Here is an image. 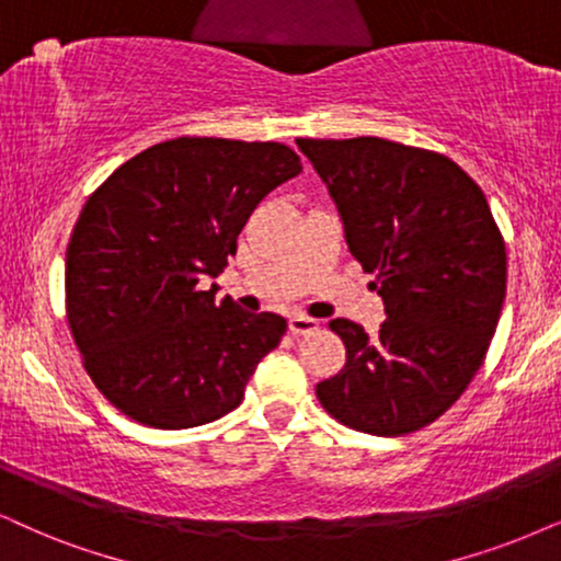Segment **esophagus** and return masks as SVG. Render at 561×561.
<instances>
[{
  "label": "esophagus",
  "mask_w": 561,
  "mask_h": 561,
  "mask_svg": "<svg viewBox=\"0 0 561 561\" xmlns=\"http://www.w3.org/2000/svg\"><path fill=\"white\" fill-rule=\"evenodd\" d=\"M289 331L297 333V336H305V333L318 331V321H316V318H310V316L293 313V316H289Z\"/></svg>",
  "instance_id": "34e87169"
}]
</instances>
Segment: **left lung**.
<instances>
[{
	"label": "left lung",
	"mask_w": 561,
	"mask_h": 561,
	"mask_svg": "<svg viewBox=\"0 0 561 561\" xmlns=\"http://www.w3.org/2000/svg\"><path fill=\"white\" fill-rule=\"evenodd\" d=\"M386 302L378 333L336 318L346 365L318 382L346 427L399 437L443 416L484 365L507 289L505 238L479 183L445 154L380 137L297 139Z\"/></svg>",
	"instance_id": "obj_1"
}]
</instances>
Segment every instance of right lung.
Listing matches in <instances>:
<instances>
[{
    "label": "right lung",
    "instance_id": "add662e5",
    "mask_svg": "<svg viewBox=\"0 0 561 561\" xmlns=\"http://www.w3.org/2000/svg\"><path fill=\"white\" fill-rule=\"evenodd\" d=\"M300 170L279 141L179 137L134 154L88 196L64 308L90 380L129 420L186 430L243 401L287 321L215 302L207 282L236 256L261 198Z\"/></svg>",
    "mask_w": 561,
    "mask_h": 561
}]
</instances>
